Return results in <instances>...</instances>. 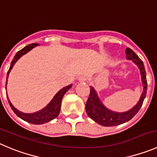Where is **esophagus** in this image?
Masks as SVG:
<instances>
[{
  "instance_id": "1",
  "label": "esophagus",
  "mask_w": 157,
  "mask_h": 157,
  "mask_svg": "<svg viewBox=\"0 0 157 157\" xmlns=\"http://www.w3.org/2000/svg\"><path fill=\"white\" fill-rule=\"evenodd\" d=\"M78 80L80 82H85V81H87V78L85 77V76H81V77H79Z\"/></svg>"
}]
</instances>
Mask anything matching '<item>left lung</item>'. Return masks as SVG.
Returning <instances> with one entry per match:
<instances>
[{
	"label": "left lung",
	"mask_w": 157,
	"mask_h": 157,
	"mask_svg": "<svg viewBox=\"0 0 157 157\" xmlns=\"http://www.w3.org/2000/svg\"><path fill=\"white\" fill-rule=\"evenodd\" d=\"M125 52H126V58L128 59H132L140 68L142 80H143V93L140 98V100L139 101L137 105L134 108L126 112L118 113V112H114L107 109L100 102V100H99L94 89L90 87V95H89V98L86 103V112H87V115L91 119L103 126H115V125H121V124L131 120L136 114L138 113L146 96L147 80H146V70H145L143 61L130 48H127Z\"/></svg>",
	"instance_id": "obj_1"
}]
</instances>
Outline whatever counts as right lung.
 I'll return each mask as SVG.
<instances>
[{
  "label": "right lung",
  "mask_w": 157,
  "mask_h": 157,
  "mask_svg": "<svg viewBox=\"0 0 157 157\" xmlns=\"http://www.w3.org/2000/svg\"><path fill=\"white\" fill-rule=\"evenodd\" d=\"M39 45V44L37 43H32L30 44V45H26L25 47H24L22 49L18 51V52L15 54L14 59H13L12 61H11V66H10L9 70H8V71L7 80H8L9 72L11 71V68H12L14 64L16 63V61H17L21 56L25 54L26 52L30 51L32 48L36 47V45ZM6 84H7V80H6ZM71 87L72 84H70V85H68L67 86V87H63V89H61V90L55 95L53 99L51 101L50 103H49L47 106L45 107L43 109H42L41 111H39V112H36V113L26 114L19 112V111H17L16 108H14V106L11 105V102H10L9 101H8V102H9V105L10 106H11V109L13 110V112H14L19 118H21V119L27 121V122L34 124V125H41V124H44V123L48 122V121L54 119V118H56L58 116L59 114V112H60L61 101H62L63 97L65 94L66 92H67Z\"/></svg>",
  "instance_id": "obj_1"
}]
</instances>
